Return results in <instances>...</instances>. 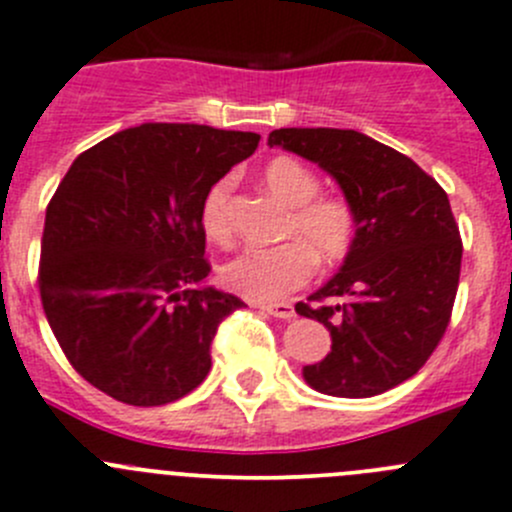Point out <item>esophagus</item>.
Segmentation results:
<instances>
[{
  "mask_svg": "<svg viewBox=\"0 0 512 512\" xmlns=\"http://www.w3.org/2000/svg\"><path fill=\"white\" fill-rule=\"evenodd\" d=\"M260 310H265L267 315H275V318H283V321H290L295 318V308L290 303H272V305H257Z\"/></svg>",
  "mask_w": 512,
  "mask_h": 512,
  "instance_id": "1",
  "label": "esophagus"
}]
</instances>
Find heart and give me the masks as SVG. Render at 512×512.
<instances>
[{"instance_id": "heart-1", "label": "heart", "mask_w": 512, "mask_h": 512, "mask_svg": "<svg viewBox=\"0 0 512 512\" xmlns=\"http://www.w3.org/2000/svg\"><path fill=\"white\" fill-rule=\"evenodd\" d=\"M262 179L270 194L293 207L285 224L290 242L242 250L222 265V283L255 303H280L310 283L318 262L333 267L351 255L358 240V212L343 194H321L318 174L290 156L272 159ZM199 219L212 242L232 240L227 179L207 191Z\"/></svg>"}]
</instances>
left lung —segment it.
<instances>
[{"mask_svg":"<svg viewBox=\"0 0 512 512\" xmlns=\"http://www.w3.org/2000/svg\"><path fill=\"white\" fill-rule=\"evenodd\" d=\"M315 161L358 212L351 255L295 310L331 331L323 361L305 366L315 391L384 394L412 379L450 326L462 240L447 191L409 156L343 128H280L267 138Z\"/></svg>","mask_w":512,"mask_h":512,"instance_id":"left-lung-1","label":"left lung"}]
</instances>
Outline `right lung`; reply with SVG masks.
I'll return each mask as SVG.
<instances>
[{"mask_svg": "<svg viewBox=\"0 0 512 512\" xmlns=\"http://www.w3.org/2000/svg\"><path fill=\"white\" fill-rule=\"evenodd\" d=\"M260 136L143 123L83 151L52 194L40 247L42 308L88 384L161 407L212 369L219 323L242 305L204 278L202 202Z\"/></svg>", "mask_w": 512, "mask_h": 512, "instance_id": "right-lung-1", "label": "right lung"}]
</instances>
